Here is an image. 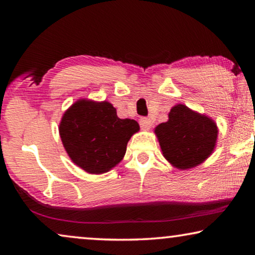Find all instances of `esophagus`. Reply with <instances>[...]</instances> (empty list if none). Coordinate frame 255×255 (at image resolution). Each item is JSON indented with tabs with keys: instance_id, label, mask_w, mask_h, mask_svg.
Masks as SVG:
<instances>
[{
	"instance_id": "esophagus-1",
	"label": "esophagus",
	"mask_w": 255,
	"mask_h": 255,
	"mask_svg": "<svg viewBox=\"0 0 255 255\" xmlns=\"http://www.w3.org/2000/svg\"><path fill=\"white\" fill-rule=\"evenodd\" d=\"M139 125L141 129H144V130H148V129L152 127V122H150V119L144 117L139 119Z\"/></svg>"
}]
</instances>
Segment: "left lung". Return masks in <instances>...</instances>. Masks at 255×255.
<instances>
[{
  "label": "left lung",
  "mask_w": 255,
  "mask_h": 255,
  "mask_svg": "<svg viewBox=\"0 0 255 255\" xmlns=\"http://www.w3.org/2000/svg\"><path fill=\"white\" fill-rule=\"evenodd\" d=\"M164 157L181 170L191 169L213 153L217 139V126L210 118L178 105L169 120L155 128Z\"/></svg>",
  "instance_id": "obj_1"
}]
</instances>
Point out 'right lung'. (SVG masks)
Instances as JSON below:
<instances>
[{"label":"right lung","instance_id":"add662e5","mask_svg":"<svg viewBox=\"0 0 255 255\" xmlns=\"http://www.w3.org/2000/svg\"><path fill=\"white\" fill-rule=\"evenodd\" d=\"M138 130L137 122L118 118L114 106L107 101H77L59 125L60 138L72 161L93 174L117 165L128 140Z\"/></svg>","mask_w":255,"mask_h":255}]
</instances>
